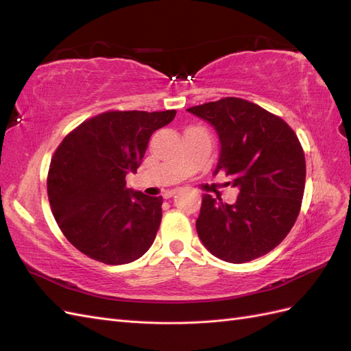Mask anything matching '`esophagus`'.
Listing matches in <instances>:
<instances>
[{"label": "esophagus", "mask_w": 351, "mask_h": 351, "mask_svg": "<svg viewBox=\"0 0 351 351\" xmlns=\"http://www.w3.org/2000/svg\"><path fill=\"white\" fill-rule=\"evenodd\" d=\"M176 193H177L176 189H174V190H168V192L164 193V197H165V199H169V197H173Z\"/></svg>", "instance_id": "1"}]
</instances>
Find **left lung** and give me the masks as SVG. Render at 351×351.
Listing matches in <instances>:
<instances>
[{
  "instance_id": "obj_1",
  "label": "left lung",
  "mask_w": 351,
  "mask_h": 351,
  "mask_svg": "<svg viewBox=\"0 0 351 351\" xmlns=\"http://www.w3.org/2000/svg\"><path fill=\"white\" fill-rule=\"evenodd\" d=\"M218 134L214 174L224 171L239 189L236 204L204 195L196 230L221 261L243 263L263 256L289 234L300 212L306 161L295 133L280 117L240 98L187 108Z\"/></svg>"
}]
</instances>
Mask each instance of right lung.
I'll return each mask as SVG.
<instances>
[{"label": "right lung", "instance_id": "obj_1", "mask_svg": "<svg viewBox=\"0 0 351 351\" xmlns=\"http://www.w3.org/2000/svg\"><path fill=\"white\" fill-rule=\"evenodd\" d=\"M176 111H108L82 123L51 159L48 197L62 234L86 256L129 263L149 250L162 218V196L125 187L154 132Z\"/></svg>", "mask_w": 351, "mask_h": 351}]
</instances>
